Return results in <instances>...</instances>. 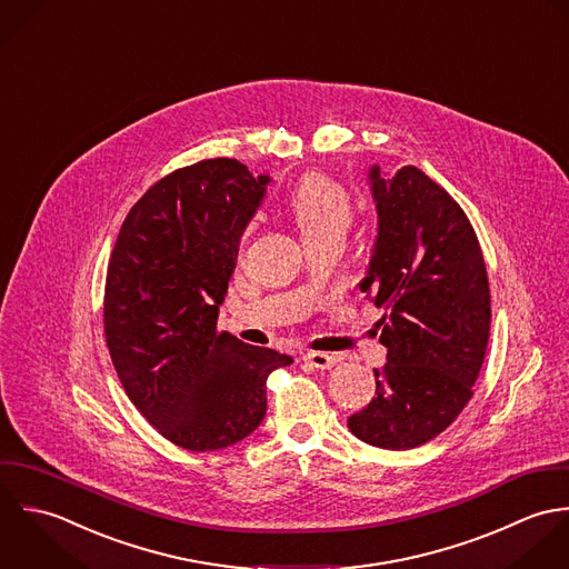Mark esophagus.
Instances as JSON below:
<instances>
[{
	"mask_svg": "<svg viewBox=\"0 0 569 569\" xmlns=\"http://www.w3.org/2000/svg\"><path fill=\"white\" fill-rule=\"evenodd\" d=\"M303 360H306L310 367H315V369H332V367L337 365V358L330 356V353H326V351H308V353L303 356Z\"/></svg>",
	"mask_w": 569,
	"mask_h": 569,
	"instance_id": "1",
	"label": "esophagus"
}]
</instances>
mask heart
I'll list each match as a JSON object with an SVG mask.
<instances>
[{
  "instance_id": "heart-1",
  "label": "heart",
  "mask_w": 569,
  "mask_h": 569,
  "mask_svg": "<svg viewBox=\"0 0 569 569\" xmlns=\"http://www.w3.org/2000/svg\"><path fill=\"white\" fill-rule=\"evenodd\" d=\"M288 207L303 241L345 232L353 216L345 187L323 173H308L301 178L288 198Z\"/></svg>"
}]
</instances>
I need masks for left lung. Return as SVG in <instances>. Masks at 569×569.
Segmentation results:
<instances>
[{"label":"left lung","mask_w":569,"mask_h":569,"mask_svg":"<svg viewBox=\"0 0 569 569\" xmlns=\"http://www.w3.org/2000/svg\"><path fill=\"white\" fill-rule=\"evenodd\" d=\"M378 232L360 292L382 310L387 362L376 398L347 420L380 449L407 451L440 436L461 413L483 365L490 288L466 213L413 164L387 173L371 164Z\"/></svg>","instance_id":"1"}]
</instances>
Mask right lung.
<instances>
[{
  "mask_svg": "<svg viewBox=\"0 0 569 569\" xmlns=\"http://www.w3.org/2000/svg\"><path fill=\"white\" fill-rule=\"evenodd\" d=\"M270 176L232 158L156 182L127 213L106 281V341L136 409L169 442L202 453L248 438L266 380L292 356L218 332L239 241Z\"/></svg>",
  "mask_w": 569,
  "mask_h": 569,
  "instance_id": "add662e5",
  "label": "right lung"
}]
</instances>
